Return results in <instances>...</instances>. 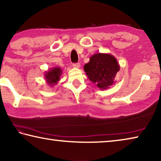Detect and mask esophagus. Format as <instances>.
Returning a JSON list of instances; mask_svg holds the SVG:
<instances>
[{"label": "esophagus", "instance_id": "1", "mask_svg": "<svg viewBox=\"0 0 161 161\" xmlns=\"http://www.w3.org/2000/svg\"><path fill=\"white\" fill-rule=\"evenodd\" d=\"M72 66L75 68H79L80 67V63H75L72 64Z\"/></svg>", "mask_w": 161, "mask_h": 161}]
</instances>
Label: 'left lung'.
Masks as SVG:
<instances>
[{"mask_svg": "<svg viewBox=\"0 0 161 161\" xmlns=\"http://www.w3.org/2000/svg\"><path fill=\"white\" fill-rule=\"evenodd\" d=\"M84 72L100 89H107L116 83L114 80L120 66L115 57L107 53H96L84 66Z\"/></svg>", "mask_w": 161, "mask_h": 161, "instance_id": "8db88e82", "label": "left lung"}]
</instances>
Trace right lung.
<instances>
[{"label":"right lung","mask_w":161,"mask_h":161,"mask_svg":"<svg viewBox=\"0 0 161 161\" xmlns=\"http://www.w3.org/2000/svg\"><path fill=\"white\" fill-rule=\"evenodd\" d=\"M62 71L59 67H54L49 69L45 73V79L49 86H53L60 80Z\"/></svg>","instance_id":"right-lung-1"}]
</instances>
